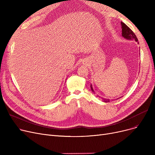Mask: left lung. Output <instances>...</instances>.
<instances>
[{
    "label": "left lung",
    "mask_w": 155,
    "mask_h": 155,
    "mask_svg": "<svg viewBox=\"0 0 155 155\" xmlns=\"http://www.w3.org/2000/svg\"><path fill=\"white\" fill-rule=\"evenodd\" d=\"M120 24H121V28H122V36L124 37L126 39L135 41L137 42V43H138V40H137V38L136 36L135 35L134 32L132 31V30L130 29L129 27H127V26L126 25V24H125L124 22H120ZM91 88L92 92L94 94H95V92L94 90L92 84L91 85ZM96 96H97V97H99H99H101L99 95H96ZM101 98L102 99V102H110V99H105V98H102V97H101ZM119 98H120V97H119Z\"/></svg>",
    "instance_id": "left-lung-1"
}]
</instances>
